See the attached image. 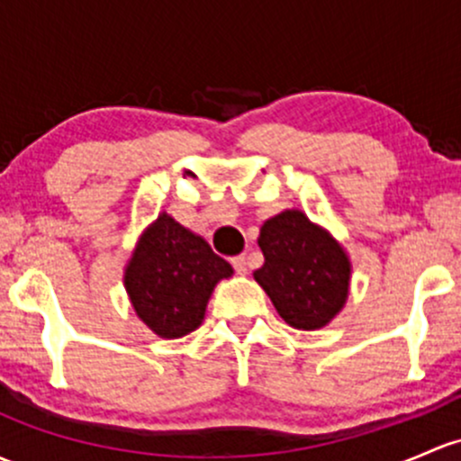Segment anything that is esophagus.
I'll list each match as a JSON object with an SVG mask.
<instances>
[{"label":"esophagus","instance_id":"34e87169","mask_svg":"<svg viewBox=\"0 0 461 461\" xmlns=\"http://www.w3.org/2000/svg\"><path fill=\"white\" fill-rule=\"evenodd\" d=\"M231 265H234L236 274H247V258H245V256H234V258H231Z\"/></svg>","mask_w":461,"mask_h":461}]
</instances>
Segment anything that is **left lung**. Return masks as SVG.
<instances>
[{
	"label": "left lung",
	"instance_id": "1",
	"mask_svg": "<svg viewBox=\"0 0 461 461\" xmlns=\"http://www.w3.org/2000/svg\"><path fill=\"white\" fill-rule=\"evenodd\" d=\"M258 247L265 265L254 278L289 327L313 331L340 313L351 263L327 230L300 210H285L260 227Z\"/></svg>",
	"mask_w": 461,
	"mask_h": 461
}]
</instances>
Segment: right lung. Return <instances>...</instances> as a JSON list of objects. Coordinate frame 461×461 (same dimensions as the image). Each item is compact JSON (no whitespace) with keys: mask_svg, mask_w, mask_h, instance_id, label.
Wrapping results in <instances>:
<instances>
[{"mask_svg":"<svg viewBox=\"0 0 461 461\" xmlns=\"http://www.w3.org/2000/svg\"><path fill=\"white\" fill-rule=\"evenodd\" d=\"M231 274L205 239L163 212L139 239L123 283L137 316L172 340L201 327L216 283Z\"/></svg>","mask_w":461,"mask_h":461,"instance_id":"obj_1","label":"right lung"}]
</instances>
